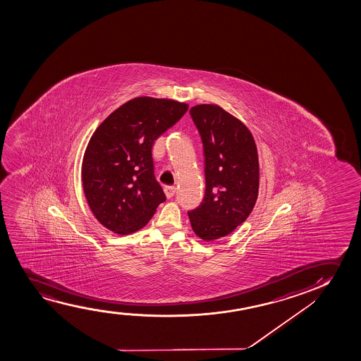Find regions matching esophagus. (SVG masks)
I'll return each instance as SVG.
<instances>
[{"mask_svg": "<svg viewBox=\"0 0 361 361\" xmlns=\"http://www.w3.org/2000/svg\"><path fill=\"white\" fill-rule=\"evenodd\" d=\"M164 191H165L166 197L171 198L173 197V195L176 192V188L175 186H166V188H164Z\"/></svg>", "mask_w": 361, "mask_h": 361, "instance_id": "obj_1", "label": "esophagus"}]
</instances>
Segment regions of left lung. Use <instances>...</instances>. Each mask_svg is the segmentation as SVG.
<instances>
[{
	"instance_id": "8db88e82",
	"label": "left lung",
	"mask_w": 361,
	"mask_h": 361,
	"mask_svg": "<svg viewBox=\"0 0 361 361\" xmlns=\"http://www.w3.org/2000/svg\"><path fill=\"white\" fill-rule=\"evenodd\" d=\"M190 114L201 135L206 191L188 218L203 240L226 237L252 213L259 192V159L250 130L216 104H197Z\"/></svg>"
}]
</instances>
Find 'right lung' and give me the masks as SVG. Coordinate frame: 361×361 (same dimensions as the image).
I'll return each instance as SVG.
<instances>
[{
    "label": "right lung",
    "instance_id": "obj_1",
    "mask_svg": "<svg viewBox=\"0 0 361 361\" xmlns=\"http://www.w3.org/2000/svg\"><path fill=\"white\" fill-rule=\"evenodd\" d=\"M188 109L173 99L137 97L94 130L82 160V186L94 217L109 231L137 232L166 200L154 175L152 148Z\"/></svg>",
    "mask_w": 361,
    "mask_h": 361
}]
</instances>
